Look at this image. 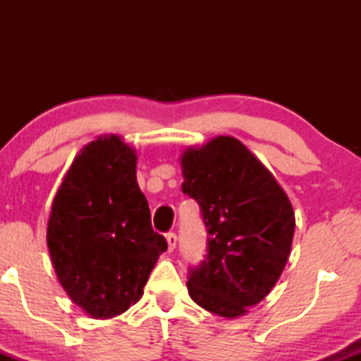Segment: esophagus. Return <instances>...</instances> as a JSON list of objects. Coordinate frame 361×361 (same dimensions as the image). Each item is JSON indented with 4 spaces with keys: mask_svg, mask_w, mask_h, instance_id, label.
Wrapping results in <instances>:
<instances>
[{
    "mask_svg": "<svg viewBox=\"0 0 361 361\" xmlns=\"http://www.w3.org/2000/svg\"><path fill=\"white\" fill-rule=\"evenodd\" d=\"M166 241H168L169 251L175 250V247H176V234L175 233H168L166 234Z\"/></svg>",
    "mask_w": 361,
    "mask_h": 361,
    "instance_id": "34e87169",
    "label": "esophagus"
}]
</instances>
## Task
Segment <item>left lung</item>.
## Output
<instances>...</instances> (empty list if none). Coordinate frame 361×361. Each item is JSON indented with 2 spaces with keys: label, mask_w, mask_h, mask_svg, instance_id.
I'll use <instances>...</instances> for the list:
<instances>
[{
  "label": "left lung",
  "mask_w": 361,
  "mask_h": 361,
  "mask_svg": "<svg viewBox=\"0 0 361 361\" xmlns=\"http://www.w3.org/2000/svg\"><path fill=\"white\" fill-rule=\"evenodd\" d=\"M181 190L200 205L207 255L188 268L190 297L222 317H238L268 295L292 247L288 197L234 137H217L181 157Z\"/></svg>",
  "instance_id": "8db88e82"
}]
</instances>
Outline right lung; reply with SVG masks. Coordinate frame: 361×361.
<instances>
[{"label": "right lung", "instance_id": "1", "mask_svg": "<svg viewBox=\"0 0 361 361\" xmlns=\"http://www.w3.org/2000/svg\"><path fill=\"white\" fill-rule=\"evenodd\" d=\"M57 279L91 317H114L142 295L164 235L135 180V154L117 135L78 154L57 190L47 226Z\"/></svg>", "mask_w": 361, "mask_h": 361}]
</instances>
